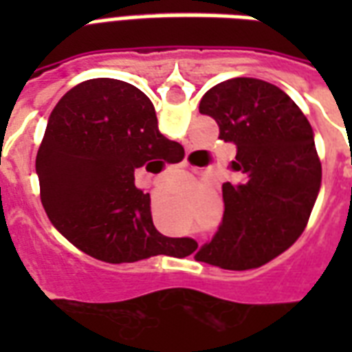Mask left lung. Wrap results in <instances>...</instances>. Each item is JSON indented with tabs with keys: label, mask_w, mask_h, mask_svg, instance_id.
<instances>
[{
	"label": "left lung",
	"mask_w": 352,
	"mask_h": 352,
	"mask_svg": "<svg viewBox=\"0 0 352 352\" xmlns=\"http://www.w3.org/2000/svg\"><path fill=\"white\" fill-rule=\"evenodd\" d=\"M199 111L235 144L239 177L223 184V221L195 259L226 270L265 265L305 230L322 186L311 124L285 91L257 78L214 85Z\"/></svg>",
	"instance_id": "1"
}]
</instances>
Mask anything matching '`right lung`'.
I'll return each instance as SVG.
<instances>
[{
    "mask_svg": "<svg viewBox=\"0 0 352 352\" xmlns=\"http://www.w3.org/2000/svg\"><path fill=\"white\" fill-rule=\"evenodd\" d=\"M170 149L182 146L159 131L153 104L142 91L113 78L82 82L52 109L36 155L49 219L100 261L166 254L182 239L157 232L151 199L135 186V170H149L151 160L164 159Z\"/></svg>",
    "mask_w": 352,
    "mask_h": 352,
    "instance_id": "1",
    "label": "right lung"
}]
</instances>
